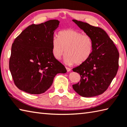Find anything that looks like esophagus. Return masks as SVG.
<instances>
[{
    "label": "esophagus",
    "mask_w": 127,
    "mask_h": 127,
    "mask_svg": "<svg viewBox=\"0 0 127 127\" xmlns=\"http://www.w3.org/2000/svg\"><path fill=\"white\" fill-rule=\"evenodd\" d=\"M65 68H66V71H70L71 70V69H70V68H68V67H65Z\"/></svg>",
    "instance_id": "esophagus-1"
}]
</instances>
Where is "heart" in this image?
<instances>
[{"instance_id":"heart-1","label":"heart","mask_w":127,"mask_h":127,"mask_svg":"<svg viewBox=\"0 0 127 127\" xmlns=\"http://www.w3.org/2000/svg\"><path fill=\"white\" fill-rule=\"evenodd\" d=\"M52 47L53 54L56 59H61L66 51L64 61L66 64H80L91 56L93 41L88 35L75 30L66 29L59 32L58 37L53 38Z\"/></svg>"}]
</instances>
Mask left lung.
<instances>
[{
	"label": "left lung",
	"instance_id": "obj_1",
	"mask_svg": "<svg viewBox=\"0 0 127 127\" xmlns=\"http://www.w3.org/2000/svg\"><path fill=\"white\" fill-rule=\"evenodd\" d=\"M93 41V50L87 61L73 69L80 80L73 88L80 96L92 97L108 89L118 69L119 53L113 41L102 28L87 23L72 20Z\"/></svg>",
	"mask_w": 127,
	"mask_h": 127
}]
</instances>
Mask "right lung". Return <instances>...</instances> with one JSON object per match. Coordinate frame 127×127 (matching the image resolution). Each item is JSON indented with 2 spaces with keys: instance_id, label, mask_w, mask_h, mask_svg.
Instances as JSON below:
<instances>
[{
  "instance_id": "obj_1",
  "label": "right lung",
  "mask_w": 127,
  "mask_h": 127,
  "mask_svg": "<svg viewBox=\"0 0 127 127\" xmlns=\"http://www.w3.org/2000/svg\"><path fill=\"white\" fill-rule=\"evenodd\" d=\"M59 21L50 20L32 24L14 41L9 60V69L15 86L32 94L44 93L58 73L66 70L55 58L52 40Z\"/></svg>"
}]
</instances>
